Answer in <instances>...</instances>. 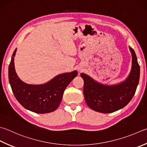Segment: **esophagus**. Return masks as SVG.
I'll return each mask as SVG.
<instances>
[{
	"instance_id": "esophagus-1",
	"label": "esophagus",
	"mask_w": 147,
	"mask_h": 147,
	"mask_svg": "<svg viewBox=\"0 0 147 147\" xmlns=\"http://www.w3.org/2000/svg\"><path fill=\"white\" fill-rule=\"evenodd\" d=\"M78 70H79V71H81V68H79V69H78Z\"/></svg>"
}]
</instances>
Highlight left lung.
I'll use <instances>...</instances> for the list:
<instances>
[{
	"label": "left lung",
	"mask_w": 147,
	"mask_h": 147,
	"mask_svg": "<svg viewBox=\"0 0 147 147\" xmlns=\"http://www.w3.org/2000/svg\"><path fill=\"white\" fill-rule=\"evenodd\" d=\"M132 66L129 76L125 81L114 85L103 84L89 76L81 74L84 80L85 101L91 109L99 113H110L125 107L131 100L140 80V68L136 55L131 47Z\"/></svg>",
	"instance_id": "obj_1"
}]
</instances>
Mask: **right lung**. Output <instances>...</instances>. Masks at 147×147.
<instances>
[{"label":"right lung","instance_id":"obj_1","mask_svg":"<svg viewBox=\"0 0 147 147\" xmlns=\"http://www.w3.org/2000/svg\"><path fill=\"white\" fill-rule=\"evenodd\" d=\"M14 51L9 66V81L15 98L24 108L36 113L54 111L59 107L63 93L70 82L77 76V71L59 74L42 84H29L20 80L14 63Z\"/></svg>","mask_w":147,"mask_h":147}]
</instances>
